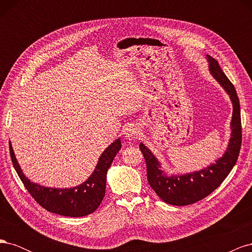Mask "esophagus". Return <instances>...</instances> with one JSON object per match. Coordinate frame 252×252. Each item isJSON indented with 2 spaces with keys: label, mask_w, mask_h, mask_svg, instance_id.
Masks as SVG:
<instances>
[{
  "label": "esophagus",
  "mask_w": 252,
  "mask_h": 252,
  "mask_svg": "<svg viewBox=\"0 0 252 252\" xmlns=\"http://www.w3.org/2000/svg\"><path fill=\"white\" fill-rule=\"evenodd\" d=\"M140 134H141V130L138 126H130V128H129L126 132V136H128L130 140L140 138Z\"/></svg>",
  "instance_id": "1"
}]
</instances>
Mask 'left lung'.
<instances>
[{"instance_id": "8db88e82", "label": "left lung", "mask_w": 252, "mask_h": 252, "mask_svg": "<svg viewBox=\"0 0 252 252\" xmlns=\"http://www.w3.org/2000/svg\"><path fill=\"white\" fill-rule=\"evenodd\" d=\"M209 69L213 77L230 95L233 104L231 121V138L223 158H219L216 164L193 173L166 177L159 169V164L151 151L140 144L141 152L144 156L147 167V180L150 187L156 193L167 203L175 206H185L203 200L222 184L235 165L242 146V123L240 101L233 84L220 69L219 62L211 56H207Z\"/></svg>"}]
</instances>
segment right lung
Wrapping results in <instances>:
<instances>
[{"mask_svg": "<svg viewBox=\"0 0 252 252\" xmlns=\"http://www.w3.org/2000/svg\"><path fill=\"white\" fill-rule=\"evenodd\" d=\"M121 147V141L118 139L106 148L98 158V163L94 173L80 186L70 189H55L34 184L25 178L14 157L11 144L9 143L11 162L30 195L47 211L72 218L90 215L100 206L105 195L106 174Z\"/></svg>", "mask_w": 252, "mask_h": 252, "instance_id": "obj_1", "label": "right lung"}]
</instances>
